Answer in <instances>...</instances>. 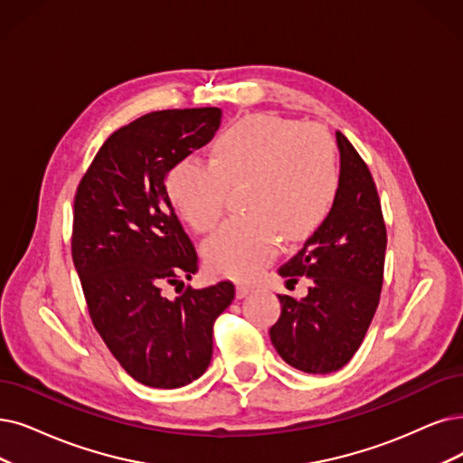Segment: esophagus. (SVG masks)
Returning <instances> with one entry per match:
<instances>
[{"label":"esophagus","instance_id":"1","mask_svg":"<svg viewBox=\"0 0 463 463\" xmlns=\"http://www.w3.org/2000/svg\"><path fill=\"white\" fill-rule=\"evenodd\" d=\"M250 292H252V288H250L249 285L239 283V285L235 287V294H237V298H245V296H249Z\"/></svg>","mask_w":463,"mask_h":463}]
</instances>
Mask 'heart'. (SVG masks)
Returning a JSON list of instances; mask_svg holds the SVG:
<instances>
[{
  "instance_id": "obj_1",
  "label": "heart",
  "mask_w": 463,
  "mask_h": 463,
  "mask_svg": "<svg viewBox=\"0 0 463 463\" xmlns=\"http://www.w3.org/2000/svg\"><path fill=\"white\" fill-rule=\"evenodd\" d=\"M247 184V214L226 220L203 254L209 269L250 279L273 260L281 233L298 241L328 218L340 190L336 146L325 128L275 114H254L218 135L213 161L188 156L167 178V192L188 224L209 232L230 190Z\"/></svg>"
}]
</instances>
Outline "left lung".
<instances>
[{"mask_svg": "<svg viewBox=\"0 0 463 463\" xmlns=\"http://www.w3.org/2000/svg\"><path fill=\"white\" fill-rule=\"evenodd\" d=\"M340 190L328 218L279 268L288 281L311 277L306 298L279 294L269 338L285 363L307 374L340 371L363 344L383 283L387 232L374 178L340 131Z\"/></svg>", "mask_w": 463, "mask_h": 463, "instance_id": "obj_1", "label": "left lung"}]
</instances>
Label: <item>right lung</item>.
<instances>
[{
	"instance_id": "add662e5",
	"label": "right lung",
	"mask_w": 463,
	"mask_h": 463,
	"mask_svg": "<svg viewBox=\"0 0 463 463\" xmlns=\"http://www.w3.org/2000/svg\"><path fill=\"white\" fill-rule=\"evenodd\" d=\"M220 118V108L161 109L118 128L73 199L71 258L90 321L127 374L147 387L175 390L207 371L214 321L235 298L230 281L163 296L165 285L184 288L182 277L199 269L165 178L214 137Z\"/></svg>"
}]
</instances>
